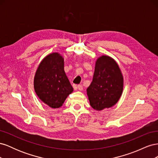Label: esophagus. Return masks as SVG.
I'll return each instance as SVG.
<instances>
[{"mask_svg":"<svg viewBox=\"0 0 158 158\" xmlns=\"http://www.w3.org/2000/svg\"><path fill=\"white\" fill-rule=\"evenodd\" d=\"M77 88H78V90H80V91L83 90V86H82V85H78V86H77Z\"/></svg>","mask_w":158,"mask_h":158,"instance_id":"obj_1","label":"esophagus"}]
</instances>
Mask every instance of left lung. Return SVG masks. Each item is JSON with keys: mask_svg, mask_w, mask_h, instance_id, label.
Instances as JSON below:
<instances>
[{"mask_svg": "<svg viewBox=\"0 0 158 158\" xmlns=\"http://www.w3.org/2000/svg\"><path fill=\"white\" fill-rule=\"evenodd\" d=\"M123 83L117 62L107 55L99 57L95 62L92 82L87 88L90 106L97 111L114 106L122 95Z\"/></svg>", "mask_w": 158, "mask_h": 158, "instance_id": "1", "label": "left lung"}]
</instances>
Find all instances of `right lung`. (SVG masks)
<instances>
[{
    "label": "right lung",
    "mask_w": 158,
    "mask_h": 158,
    "mask_svg": "<svg viewBox=\"0 0 158 158\" xmlns=\"http://www.w3.org/2000/svg\"><path fill=\"white\" fill-rule=\"evenodd\" d=\"M33 83L37 96L53 109L63 106L68 95L73 92L64 70V59L58 52H52L41 60Z\"/></svg>",
    "instance_id": "add662e5"
}]
</instances>
